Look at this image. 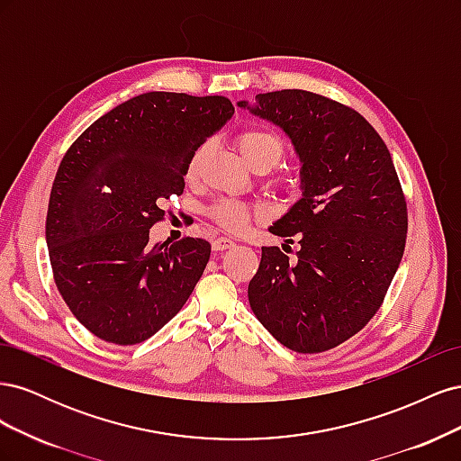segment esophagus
Segmentation results:
<instances>
[{"label": "esophagus", "mask_w": 461, "mask_h": 461, "mask_svg": "<svg viewBox=\"0 0 461 461\" xmlns=\"http://www.w3.org/2000/svg\"><path fill=\"white\" fill-rule=\"evenodd\" d=\"M234 246V240L230 239V236H219V239L213 240V249H227V248H232Z\"/></svg>", "instance_id": "obj_1"}]
</instances>
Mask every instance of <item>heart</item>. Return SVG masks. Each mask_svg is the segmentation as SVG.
<instances>
[{
	"label": "heart",
	"mask_w": 461,
	"mask_h": 461,
	"mask_svg": "<svg viewBox=\"0 0 461 461\" xmlns=\"http://www.w3.org/2000/svg\"><path fill=\"white\" fill-rule=\"evenodd\" d=\"M239 151L242 159L252 167V169H259V167H265V169H271L285 156V142L283 138L271 129L265 127H249L240 132L239 140ZM207 148L200 146L196 151L192 153V158L186 167V176L194 178L200 169V163L205 156ZM209 213L219 222L222 229L232 230V232H240L248 227L249 219L254 215V209L249 207L244 202H236V200H221L212 205Z\"/></svg>",
	"instance_id": "obj_1"
}]
</instances>
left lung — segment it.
I'll list each match as a JSON object with an SVG mask.
<instances>
[{"label": "left lung", "mask_w": 461, "mask_h": 461, "mask_svg": "<svg viewBox=\"0 0 461 461\" xmlns=\"http://www.w3.org/2000/svg\"><path fill=\"white\" fill-rule=\"evenodd\" d=\"M281 127L302 161V198L269 229L298 234L290 261L261 248L248 300L259 323L298 354L337 348L379 312L406 248L408 205L383 138L356 109L308 90L239 102Z\"/></svg>", "instance_id": "obj_1"}]
</instances>
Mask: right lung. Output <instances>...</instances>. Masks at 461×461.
Wrapping results in <instances>:
<instances>
[{
    "instance_id": "obj_1",
    "label": "right lung",
    "mask_w": 461,
    "mask_h": 461,
    "mask_svg": "<svg viewBox=\"0 0 461 461\" xmlns=\"http://www.w3.org/2000/svg\"><path fill=\"white\" fill-rule=\"evenodd\" d=\"M234 113L225 95L148 92L94 121L55 175L46 242L68 310L97 339L148 340L183 310L212 254L203 239L149 244L165 200Z\"/></svg>"
}]
</instances>
